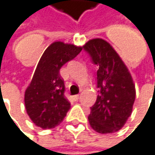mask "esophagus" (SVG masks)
Instances as JSON below:
<instances>
[{
  "mask_svg": "<svg viewBox=\"0 0 155 155\" xmlns=\"http://www.w3.org/2000/svg\"><path fill=\"white\" fill-rule=\"evenodd\" d=\"M79 98H80V95H76V96L73 97V99H74L75 101H78Z\"/></svg>",
  "mask_w": 155,
  "mask_h": 155,
  "instance_id": "esophagus-1",
  "label": "esophagus"
}]
</instances>
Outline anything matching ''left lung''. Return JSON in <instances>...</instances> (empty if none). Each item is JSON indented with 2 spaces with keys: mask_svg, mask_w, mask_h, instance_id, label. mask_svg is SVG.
<instances>
[{
  "mask_svg": "<svg viewBox=\"0 0 155 155\" xmlns=\"http://www.w3.org/2000/svg\"><path fill=\"white\" fill-rule=\"evenodd\" d=\"M83 48L98 67L97 79L100 90L90 108L89 124L100 134L116 133L132 114L135 99L133 78L120 56L105 39H90Z\"/></svg>",
  "mask_w": 155,
  "mask_h": 155,
  "instance_id": "1",
  "label": "left lung"
}]
</instances>
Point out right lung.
<instances>
[{
  "instance_id": "1",
  "label": "right lung",
  "mask_w": 155,
  "mask_h": 155,
  "mask_svg": "<svg viewBox=\"0 0 155 155\" xmlns=\"http://www.w3.org/2000/svg\"><path fill=\"white\" fill-rule=\"evenodd\" d=\"M82 48L74 44L54 41L42 54L24 95L27 114L37 126L54 128L67 116L70 103L64 95L65 85L59 69Z\"/></svg>"
}]
</instances>
